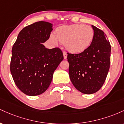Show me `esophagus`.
<instances>
[{"instance_id":"esophagus-1","label":"esophagus","mask_w":124,"mask_h":124,"mask_svg":"<svg viewBox=\"0 0 124 124\" xmlns=\"http://www.w3.org/2000/svg\"><path fill=\"white\" fill-rule=\"evenodd\" d=\"M63 58H64V59H66V58H67V54L66 53V52H63Z\"/></svg>"}]
</instances>
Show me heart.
<instances>
[{"instance_id":"obj_1","label":"heart","mask_w":124,"mask_h":124,"mask_svg":"<svg viewBox=\"0 0 124 124\" xmlns=\"http://www.w3.org/2000/svg\"><path fill=\"white\" fill-rule=\"evenodd\" d=\"M94 36L92 27L83 24L63 25L57 28L55 35L51 34L49 41L54 45L58 41L64 44L65 47L72 53H81L90 46Z\"/></svg>"}]
</instances>
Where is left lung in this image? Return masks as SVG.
Wrapping results in <instances>:
<instances>
[{
  "mask_svg": "<svg viewBox=\"0 0 124 124\" xmlns=\"http://www.w3.org/2000/svg\"><path fill=\"white\" fill-rule=\"evenodd\" d=\"M93 40L86 51L78 54L68 53L69 74L75 87L86 94L98 92L103 86L109 69L111 45L106 34L92 25Z\"/></svg>",
  "mask_w": 124,
  "mask_h": 124,
  "instance_id": "obj_1",
  "label": "left lung"
}]
</instances>
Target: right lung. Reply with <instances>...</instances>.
I'll use <instances>...</instances> for the list:
<instances>
[{
    "mask_svg": "<svg viewBox=\"0 0 124 124\" xmlns=\"http://www.w3.org/2000/svg\"><path fill=\"white\" fill-rule=\"evenodd\" d=\"M52 30L50 23H34L19 32L13 46L11 73L17 87L28 96H37L47 90L54 71L63 59L59 48L48 49L42 44L49 39Z\"/></svg>",
    "mask_w": 124,
    "mask_h": 124,
    "instance_id": "right-lung-1",
    "label": "right lung"
}]
</instances>
